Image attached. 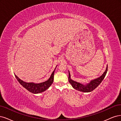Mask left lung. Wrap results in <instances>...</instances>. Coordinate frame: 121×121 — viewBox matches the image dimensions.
<instances>
[{"label": "left lung", "instance_id": "8db88e82", "mask_svg": "<svg viewBox=\"0 0 121 121\" xmlns=\"http://www.w3.org/2000/svg\"><path fill=\"white\" fill-rule=\"evenodd\" d=\"M108 71V65L106 70L104 72L102 76H100L99 77L95 79L91 80V81L89 83L86 85H84L80 83L77 82L75 81H74L71 79L70 77V74L69 71V82L72 85V86L76 90L79 91H80L84 92H89L93 91L94 89L99 86V84L102 82V81L104 79V78L106 76L107 72Z\"/></svg>", "mask_w": 121, "mask_h": 121}]
</instances>
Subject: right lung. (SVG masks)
Listing matches in <instances>:
<instances>
[{
	"instance_id": "right-lung-1",
	"label": "right lung",
	"mask_w": 121,
	"mask_h": 121,
	"mask_svg": "<svg viewBox=\"0 0 121 121\" xmlns=\"http://www.w3.org/2000/svg\"><path fill=\"white\" fill-rule=\"evenodd\" d=\"M55 69H54V70L52 72L51 75V76L47 80L43 82H41L39 83H35L34 82H25L21 80V79H19L16 75L14 74V75L15 77H16V78L17 79V81L19 82V83H20L23 87H25L30 92L36 94V93H39L42 92H44V91H46L47 89L51 85V84L53 82L54 74Z\"/></svg>"
}]
</instances>
